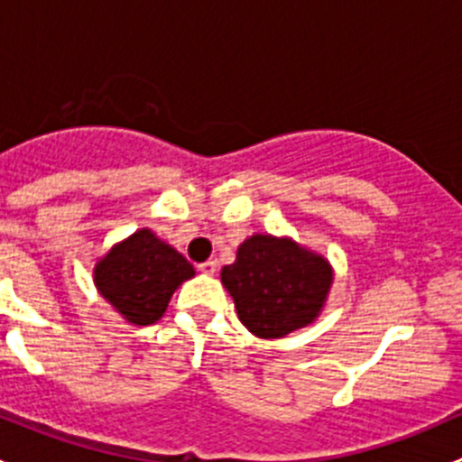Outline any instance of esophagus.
Segmentation results:
<instances>
[{"label":"esophagus","instance_id":"obj_1","mask_svg":"<svg viewBox=\"0 0 462 462\" xmlns=\"http://www.w3.org/2000/svg\"><path fill=\"white\" fill-rule=\"evenodd\" d=\"M217 261H214V259H208V261H203V263L201 265H199V270H201V273L203 274H214V273H217Z\"/></svg>","mask_w":462,"mask_h":462}]
</instances>
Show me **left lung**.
<instances>
[{"label": "left lung", "instance_id": "left-lung-1", "mask_svg": "<svg viewBox=\"0 0 462 462\" xmlns=\"http://www.w3.org/2000/svg\"><path fill=\"white\" fill-rule=\"evenodd\" d=\"M241 324L253 335L277 339L318 319L333 283L321 254L288 236L253 235L221 270Z\"/></svg>", "mask_w": 462, "mask_h": 462}]
</instances>
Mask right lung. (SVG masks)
<instances>
[{
    "instance_id": "add662e5",
    "label": "right lung",
    "mask_w": 462,
    "mask_h": 462,
    "mask_svg": "<svg viewBox=\"0 0 462 462\" xmlns=\"http://www.w3.org/2000/svg\"><path fill=\"white\" fill-rule=\"evenodd\" d=\"M192 277V263L147 227L116 244L93 268L97 292L136 326L156 324L176 288Z\"/></svg>"
}]
</instances>
